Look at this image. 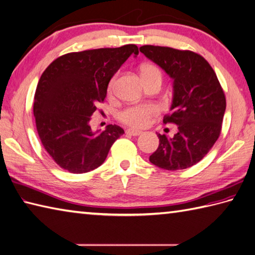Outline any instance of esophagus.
<instances>
[{
  "label": "esophagus",
  "instance_id": "34e87169",
  "mask_svg": "<svg viewBox=\"0 0 255 255\" xmlns=\"http://www.w3.org/2000/svg\"><path fill=\"white\" fill-rule=\"evenodd\" d=\"M126 133L130 134V135H139L142 133V131H140V130H135V129H127Z\"/></svg>",
  "mask_w": 255,
  "mask_h": 255
}]
</instances>
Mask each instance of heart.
<instances>
[{"label":"heart","instance_id":"heart-1","mask_svg":"<svg viewBox=\"0 0 255 255\" xmlns=\"http://www.w3.org/2000/svg\"><path fill=\"white\" fill-rule=\"evenodd\" d=\"M141 75L145 85L151 81L161 80L162 81V70L155 64L144 63L141 66ZM117 75H114L109 81L108 93L113 94L116 88ZM159 108L155 104H139L131 105L122 110L118 113V120L122 123L132 128H144L149 126L152 118L159 114Z\"/></svg>","mask_w":255,"mask_h":255}]
</instances>
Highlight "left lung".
Wrapping results in <instances>:
<instances>
[{
  "label": "left lung",
  "mask_w": 255,
  "mask_h": 255,
  "mask_svg": "<svg viewBox=\"0 0 255 255\" xmlns=\"http://www.w3.org/2000/svg\"><path fill=\"white\" fill-rule=\"evenodd\" d=\"M140 52L174 79L171 112L164 124H175L174 137L157 134L159 145L150 162L166 170H179L199 163L222 132L226 97L209 62L198 53L168 46L143 45Z\"/></svg>",
  "instance_id": "left-lung-1"
}]
</instances>
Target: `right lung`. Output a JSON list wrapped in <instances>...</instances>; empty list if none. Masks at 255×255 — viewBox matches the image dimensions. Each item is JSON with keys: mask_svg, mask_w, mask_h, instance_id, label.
Instances as JSON below:
<instances>
[{"mask_svg": "<svg viewBox=\"0 0 255 255\" xmlns=\"http://www.w3.org/2000/svg\"><path fill=\"white\" fill-rule=\"evenodd\" d=\"M135 44L72 52L53 61L41 75L34 93L35 127L45 151L61 168L84 174L105 161L124 129L109 125L92 132L91 115L103 103L110 79Z\"/></svg>", "mask_w": 255, "mask_h": 255, "instance_id": "add662e5", "label": "right lung"}]
</instances>
